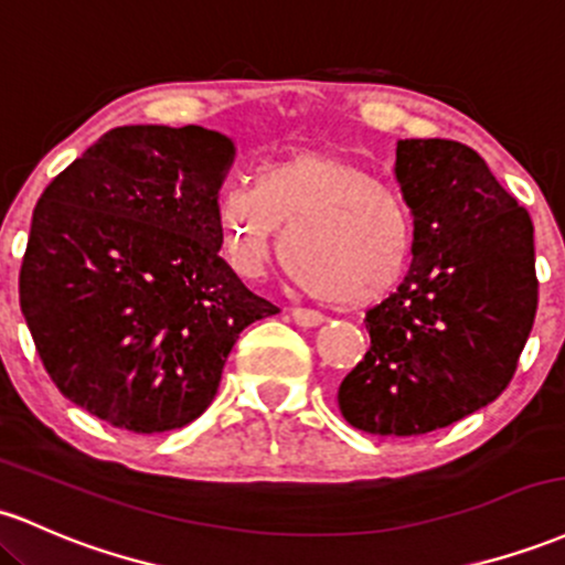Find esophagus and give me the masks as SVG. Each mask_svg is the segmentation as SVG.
I'll use <instances>...</instances> for the list:
<instances>
[{
	"instance_id": "esophagus-1",
	"label": "esophagus",
	"mask_w": 565,
	"mask_h": 565,
	"mask_svg": "<svg viewBox=\"0 0 565 565\" xmlns=\"http://www.w3.org/2000/svg\"><path fill=\"white\" fill-rule=\"evenodd\" d=\"M292 319L300 327H319L324 321V316L319 311H311V308H292Z\"/></svg>"
}]
</instances>
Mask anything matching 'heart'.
Returning <instances> with one entry per match:
<instances>
[{
    "instance_id": "b5f03b06",
    "label": "heart",
    "mask_w": 565,
    "mask_h": 565,
    "mask_svg": "<svg viewBox=\"0 0 565 565\" xmlns=\"http://www.w3.org/2000/svg\"><path fill=\"white\" fill-rule=\"evenodd\" d=\"M302 287L334 306H370L411 268L415 214L405 190L367 163L300 150L259 166L254 184L216 198L222 254L241 278H259L281 254Z\"/></svg>"
}]
</instances>
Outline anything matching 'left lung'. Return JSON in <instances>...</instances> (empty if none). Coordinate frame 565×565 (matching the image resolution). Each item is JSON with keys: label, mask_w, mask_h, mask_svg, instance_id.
<instances>
[{"label": "left lung", "mask_w": 565, "mask_h": 565, "mask_svg": "<svg viewBox=\"0 0 565 565\" xmlns=\"http://www.w3.org/2000/svg\"><path fill=\"white\" fill-rule=\"evenodd\" d=\"M394 173L415 214L405 281L367 311L370 351L343 377L353 429L418 437L510 386L534 327V222L472 147L399 139Z\"/></svg>", "instance_id": "left-lung-1"}]
</instances>
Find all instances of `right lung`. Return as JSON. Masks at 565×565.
Returning a JSON list of instances; mask_svg holds the SVG:
<instances>
[{
	"mask_svg": "<svg viewBox=\"0 0 565 565\" xmlns=\"http://www.w3.org/2000/svg\"><path fill=\"white\" fill-rule=\"evenodd\" d=\"M235 147L201 126L111 128L31 216L21 311L58 392L117 429H182L252 321L278 313L220 257Z\"/></svg>",
	"mask_w": 565,
	"mask_h": 565,
	"instance_id": "add662e5",
	"label": "right lung"
}]
</instances>
